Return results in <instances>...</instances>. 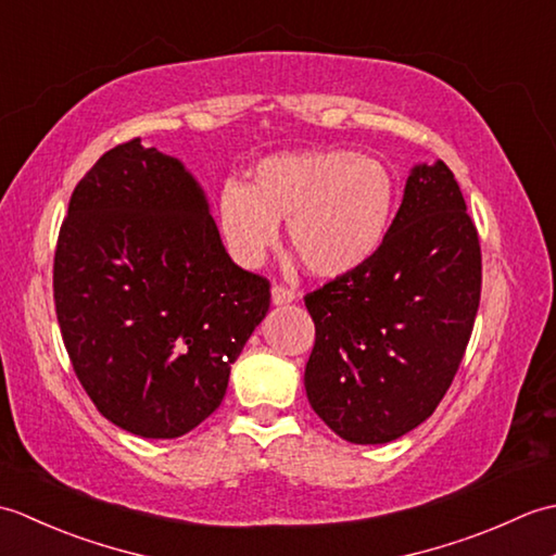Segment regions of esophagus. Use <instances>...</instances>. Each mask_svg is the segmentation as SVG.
<instances>
[{
  "label": "esophagus",
  "instance_id": "obj_1",
  "mask_svg": "<svg viewBox=\"0 0 556 556\" xmlns=\"http://www.w3.org/2000/svg\"><path fill=\"white\" fill-rule=\"evenodd\" d=\"M293 301H296V291H293V289L281 287V285L271 287V303H275V305H289Z\"/></svg>",
  "mask_w": 556,
  "mask_h": 556
}]
</instances>
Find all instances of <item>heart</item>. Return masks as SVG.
<instances>
[{
	"label": "heart",
	"mask_w": 556,
	"mask_h": 556,
	"mask_svg": "<svg viewBox=\"0 0 556 556\" xmlns=\"http://www.w3.org/2000/svg\"><path fill=\"white\" fill-rule=\"evenodd\" d=\"M396 207L394 176L353 150L281 152L255 164L251 184L222 186V239L243 267H257L287 224L291 251L315 277L334 279L380 253Z\"/></svg>",
	"instance_id": "obj_1"
}]
</instances>
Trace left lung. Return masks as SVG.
Wrapping results in <instances>:
<instances>
[{
    "instance_id": "obj_1",
    "label": "left lung",
    "mask_w": 556,
    "mask_h": 556,
    "mask_svg": "<svg viewBox=\"0 0 556 556\" xmlns=\"http://www.w3.org/2000/svg\"><path fill=\"white\" fill-rule=\"evenodd\" d=\"M473 219L442 160L413 167L384 245L368 265L305 296L315 346L313 410L341 440L384 444L440 406L480 305Z\"/></svg>"
}]
</instances>
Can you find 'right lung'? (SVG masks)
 Instances as JSON below:
<instances>
[{"label": "right lung", "mask_w": 556, "mask_h": 556, "mask_svg": "<svg viewBox=\"0 0 556 556\" xmlns=\"http://www.w3.org/2000/svg\"><path fill=\"white\" fill-rule=\"evenodd\" d=\"M54 305L76 377L104 418L174 440L212 416L269 311V281L224 251L207 198L140 138L92 164L54 251Z\"/></svg>", "instance_id": "right-lung-1"}]
</instances>
